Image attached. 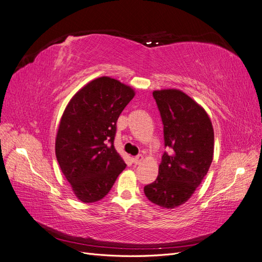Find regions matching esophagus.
I'll list each match as a JSON object with an SVG mask.
<instances>
[{
	"label": "esophagus",
	"instance_id": "1",
	"mask_svg": "<svg viewBox=\"0 0 262 262\" xmlns=\"http://www.w3.org/2000/svg\"><path fill=\"white\" fill-rule=\"evenodd\" d=\"M142 161H143V156H142V155H138V156H136V157H133V163H134V164L139 165V164H141Z\"/></svg>",
	"mask_w": 262,
	"mask_h": 262
}]
</instances>
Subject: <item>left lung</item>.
<instances>
[{
  "label": "left lung",
  "mask_w": 262,
  "mask_h": 262,
  "mask_svg": "<svg viewBox=\"0 0 262 262\" xmlns=\"http://www.w3.org/2000/svg\"><path fill=\"white\" fill-rule=\"evenodd\" d=\"M164 124L165 146L158 176L144 187L147 199L165 209L186 203L208 173L214 153V130L204 108L180 90L154 91Z\"/></svg>",
  "instance_id": "1"
}]
</instances>
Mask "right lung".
<instances>
[{
  "label": "right lung",
  "instance_id": "add662e5",
  "mask_svg": "<svg viewBox=\"0 0 262 262\" xmlns=\"http://www.w3.org/2000/svg\"><path fill=\"white\" fill-rule=\"evenodd\" d=\"M136 92L109 76L87 83L71 98L55 138V156L76 198L101 200L125 168L114 145L117 120Z\"/></svg>",
  "mask_w": 262,
  "mask_h": 262
}]
</instances>
